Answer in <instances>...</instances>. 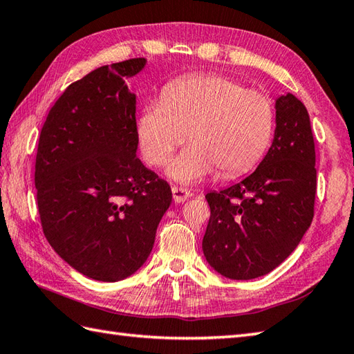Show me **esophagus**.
Wrapping results in <instances>:
<instances>
[{
    "label": "esophagus",
    "mask_w": 354,
    "mask_h": 354,
    "mask_svg": "<svg viewBox=\"0 0 354 354\" xmlns=\"http://www.w3.org/2000/svg\"><path fill=\"white\" fill-rule=\"evenodd\" d=\"M171 193H173V201L176 204H183L189 198H192V192L183 189V187H171Z\"/></svg>",
    "instance_id": "esophagus-1"
}]
</instances>
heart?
<instances>
[{"mask_svg": "<svg viewBox=\"0 0 354 354\" xmlns=\"http://www.w3.org/2000/svg\"><path fill=\"white\" fill-rule=\"evenodd\" d=\"M185 132L192 146L169 165L171 179L196 183L216 165L225 175H236L265 152L272 132V106L263 94L245 91L227 77L179 79L138 118V142L147 162L164 165L184 142Z\"/></svg>", "mask_w": 354, "mask_h": 354, "instance_id": "b5f03b06", "label": "heart"}]
</instances>
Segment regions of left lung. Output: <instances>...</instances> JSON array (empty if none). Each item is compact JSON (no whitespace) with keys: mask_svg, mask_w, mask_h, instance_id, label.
<instances>
[{"mask_svg":"<svg viewBox=\"0 0 354 354\" xmlns=\"http://www.w3.org/2000/svg\"><path fill=\"white\" fill-rule=\"evenodd\" d=\"M275 133L243 181L207 193L212 209L202 251L231 280L269 274L301 242L313 219L317 169L309 112L288 93L275 100Z\"/></svg>","mask_w":354,"mask_h":354,"instance_id":"1","label":"left lung"}]
</instances>
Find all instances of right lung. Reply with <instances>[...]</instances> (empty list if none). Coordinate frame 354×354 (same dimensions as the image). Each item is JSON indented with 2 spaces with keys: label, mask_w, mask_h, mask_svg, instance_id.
Listing matches in <instances>:
<instances>
[{
  "label": "right lung",
  "mask_w": 354,
  "mask_h": 354,
  "mask_svg": "<svg viewBox=\"0 0 354 354\" xmlns=\"http://www.w3.org/2000/svg\"><path fill=\"white\" fill-rule=\"evenodd\" d=\"M145 57L104 65L65 89L37 145L35 185L44 234L93 280L120 281L145 265L171 204L170 185L137 158V97L126 79Z\"/></svg>",
  "instance_id": "add662e5"
}]
</instances>
